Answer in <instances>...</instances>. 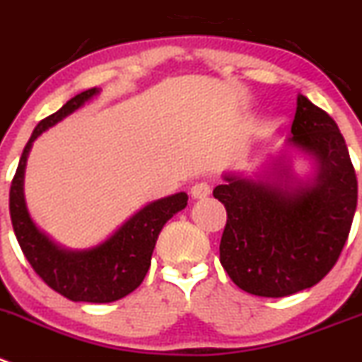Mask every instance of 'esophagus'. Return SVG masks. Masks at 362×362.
Returning a JSON list of instances; mask_svg holds the SVG:
<instances>
[{
	"label": "esophagus",
	"mask_w": 362,
	"mask_h": 362,
	"mask_svg": "<svg viewBox=\"0 0 362 362\" xmlns=\"http://www.w3.org/2000/svg\"><path fill=\"white\" fill-rule=\"evenodd\" d=\"M209 192H211L209 185L204 183V181H201V183H195L194 187H192L190 194L194 199H206L209 195Z\"/></svg>",
	"instance_id": "34e87169"
}]
</instances>
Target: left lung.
<instances>
[{
	"mask_svg": "<svg viewBox=\"0 0 362 362\" xmlns=\"http://www.w3.org/2000/svg\"><path fill=\"white\" fill-rule=\"evenodd\" d=\"M291 133L288 144L318 165L313 181L291 188L282 168L277 181L226 174L213 190L227 211L220 263L236 286L257 297H288L322 281L357 208L356 170L332 117L300 94Z\"/></svg>",
	"mask_w": 362,
	"mask_h": 362,
	"instance_id": "1",
	"label": "left lung"
}]
</instances>
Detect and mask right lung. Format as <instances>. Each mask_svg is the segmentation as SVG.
<instances>
[{
  "label": "right lung",
  "mask_w": 362,
  "mask_h": 362,
  "mask_svg": "<svg viewBox=\"0 0 362 362\" xmlns=\"http://www.w3.org/2000/svg\"><path fill=\"white\" fill-rule=\"evenodd\" d=\"M98 94L99 88H88L37 124L12 179L10 218L24 257L51 290L72 302L108 304L126 297L142 284L151 267V256L160 230L175 213L187 208L188 195L179 192L149 202L124 222L108 240L85 250L64 249L35 226L24 202L23 190L24 167L32 144L46 129L81 108Z\"/></svg>",
  "instance_id": "add662e5"
}]
</instances>
